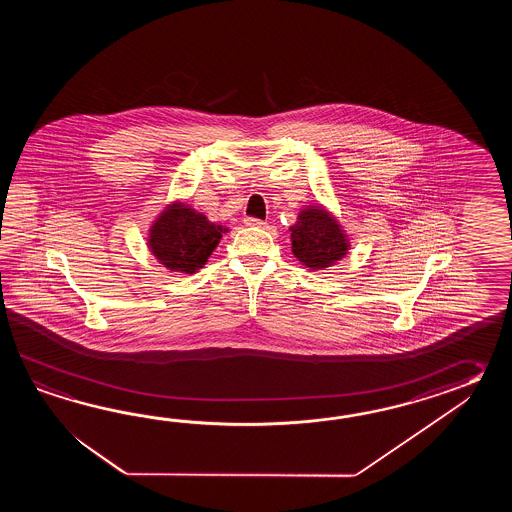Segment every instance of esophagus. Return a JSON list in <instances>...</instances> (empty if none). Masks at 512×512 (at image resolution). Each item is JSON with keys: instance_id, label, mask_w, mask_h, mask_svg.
<instances>
[{"instance_id": "esophagus-1", "label": "esophagus", "mask_w": 512, "mask_h": 512, "mask_svg": "<svg viewBox=\"0 0 512 512\" xmlns=\"http://www.w3.org/2000/svg\"><path fill=\"white\" fill-rule=\"evenodd\" d=\"M243 223L247 225V227H258V229H263L267 223L265 221H261L258 218H251V216H247V218L243 219Z\"/></svg>"}]
</instances>
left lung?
<instances>
[{"label":"left lung","mask_w":512,"mask_h":512,"mask_svg":"<svg viewBox=\"0 0 512 512\" xmlns=\"http://www.w3.org/2000/svg\"><path fill=\"white\" fill-rule=\"evenodd\" d=\"M293 254L313 271H322L337 263L348 251L346 234L337 219L322 207H309L300 212L291 227Z\"/></svg>","instance_id":"left-lung-1"}]
</instances>
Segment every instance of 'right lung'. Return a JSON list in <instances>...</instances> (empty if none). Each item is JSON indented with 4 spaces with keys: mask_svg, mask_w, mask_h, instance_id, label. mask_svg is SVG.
<instances>
[{
    "mask_svg": "<svg viewBox=\"0 0 512 512\" xmlns=\"http://www.w3.org/2000/svg\"><path fill=\"white\" fill-rule=\"evenodd\" d=\"M223 227L181 203L164 210L150 230V249L170 271H199L218 247Z\"/></svg>",
    "mask_w": 512,
    "mask_h": 512,
    "instance_id": "right-lung-1",
    "label": "right lung"
}]
</instances>
